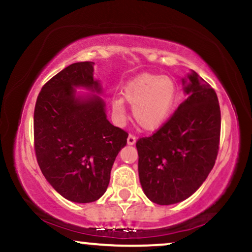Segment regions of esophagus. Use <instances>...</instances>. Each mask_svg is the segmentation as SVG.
Returning <instances> with one entry per match:
<instances>
[{"instance_id": "obj_1", "label": "esophagus", "mask_w": 252, "mask_h": 252, "mask_svg": "<svg viewBox=\"0 0 252 252\" xmlns=\"http://www.w3.org/2000/svg\"><path fill=\"white\" fill-rule=\"evenodd\" d=\"M126 143H128V145H133L136 143V137L133 135H129L128 139H126Z\"/></svg>"}]
</instances>
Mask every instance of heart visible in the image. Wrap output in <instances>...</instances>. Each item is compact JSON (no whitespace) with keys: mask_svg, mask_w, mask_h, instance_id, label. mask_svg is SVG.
Segmentation results:
<instances>
[{"mask_svg":"<svg viewBox=\"0 0 252 252\" xmlns=\"http://www.w3.org/2000/svg\"><path fill=\"white\" fill-rule=\"evenodd\" d=\"M123 97L132 106L133 119L144 130H156L166 122L177 97L176 82L170 76L143 74L136 76L123 89ZM116 116L126 114L124 101L116 97L111 101Z\"/></svg>","mask_w":252,"mask_h":252,"instance_id":"heart-1","label":"heart"}]
</instances>
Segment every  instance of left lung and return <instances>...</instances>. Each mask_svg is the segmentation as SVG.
I'll list each match as a JSON object with an SVG mask.
<instances>
[{
	"label": "left lung",
	"mask_w": 252,
	"mask_h": 252,
	"mask_svg": "<svg viewBox=\"0 0 252 252\" xmlns=\"http://www.w3.org/2000/svg\"><path fill=\"white\" fill-rule=\"evenodd\" d=\"M181 81L186 98L157 132L136 143L143 192L157 205H173L195 193L219 152L218 95L194 71Z\"/></svg>",
	"instance_id": "1"
}]
</instances>
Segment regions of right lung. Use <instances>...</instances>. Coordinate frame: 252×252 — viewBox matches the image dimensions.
<instances>
[{"mask_svg":"<svg viewBox=\"0 0 252 252\" xmlns=\"http://www.w3.org/2000/svg\"><path fill=\"white\" fill-rule=\"evenodd\" d=\"M94 65L82 62L63 68L44 85L34 107V151L41 173L60 195L76 203L94 202L106 193L111 167L128 138L107 120ZM76 88L92 94H76Z\"/></svg>","mask_w":252,"mask_h":252,"instance_id":"1","label":"right lung"}]
</instances>
